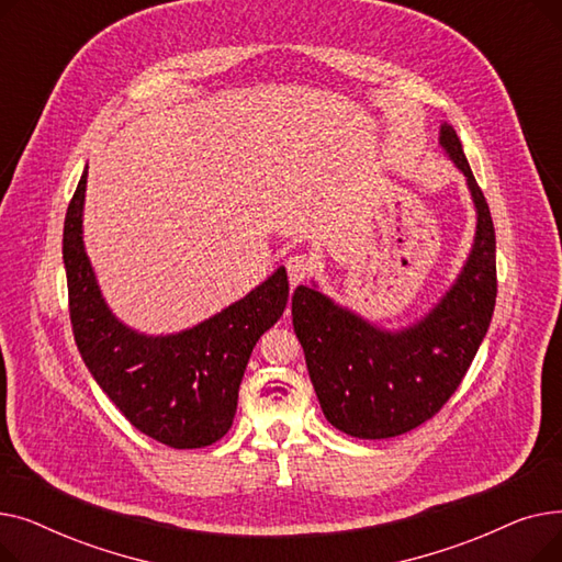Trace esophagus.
I'll return each mask as SVG.
<instances>
[{
  "label": "esophagus",
  "mask_w": 562,
  "mask_h": 562,
  "mask_svg": "<svg viewBox=\"0 0 562 562\" xmlns=\"http://www.w3.org/2000/svg\"><path fill=\"white\" fill-rule=\"evenodd\" d=\"M314 269H316V261L305 252L291 255L286 259V273H289L291 284H301L303 280H307L314 273Z\"/></svg>",
  "instance_id": "obj_1"
}]
</instances>
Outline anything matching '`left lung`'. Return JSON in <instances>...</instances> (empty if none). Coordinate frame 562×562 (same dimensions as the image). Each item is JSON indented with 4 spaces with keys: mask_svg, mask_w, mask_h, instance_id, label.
Masks as SVG:
<instances>
[{
    "mask_svg": "<svg viewBox=\"0 0 562 562\" xmlns=\"http://www.w3.org/2000/svg\"><path fill=\"white\" fill-rule=\"evenodd\" d=\"M474 198L476 241L464 271L437 307L403 333H382L316 289L291 299L293 330L326 419L360 439H387L432 419L460 387L496 303V239L487 200L453 127L439 136Z\"/></svg>",
    "mask_w": 562,
    "mask_h": 562,
    "instance_id": "obj_1",
    "label": "left lung"
}]
</instances>
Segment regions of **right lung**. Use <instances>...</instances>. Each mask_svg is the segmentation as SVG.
Wrapping results in <instances>:
<instances>
[{
    "label": "right lung",
    "instance_id": "1",
    "mask_svg": "<svg viewBox=\"0 0 562 562\" xmlns=\"http://www.w3.org/2000/svg\"><path fill=\"white\" fill-rule=\"evenodd\" d=\"M83 191L86 170L64 223L68 307L81 360L143 435L170 449L214 445L232 428L255 344L286 307V271L278 269L246 299L187 333L138 335L123 326L100 296L81 241Z\"/></svg>",
    "mask_w": 562,
    "mask_h": 562
}]
</instances>
